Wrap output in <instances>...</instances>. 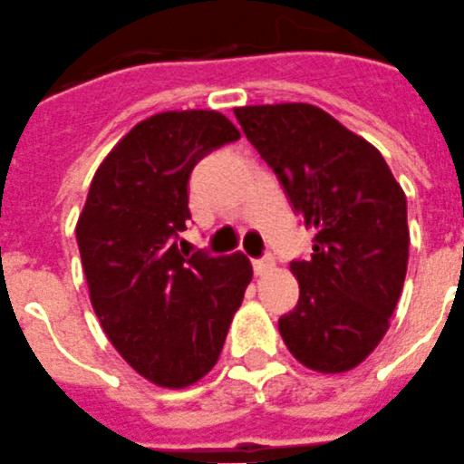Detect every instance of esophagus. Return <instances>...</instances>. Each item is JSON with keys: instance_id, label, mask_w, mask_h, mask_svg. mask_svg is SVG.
<instances>
[{"instance_id": "esophagus-1", "label": "esophagus", "mask_w": 464, "mask_h": 464, "mask_svg": "<svg viewBox=\"0 0 464 464\" xmlns=\"http://www.w3.org/2000/svg\"><path fill=\"white\" fill-rule=\"evenodd\" d=\"M272 267H274V260H272V258H258V260H254V272L258 274V276H263V274H267Z\"/></svg>"}]
</instances>
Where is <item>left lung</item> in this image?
Instances as JSON below:
<instances>
[{
  "label": "left lung",
  "mask_w": 464,
  "mask_h": 464,
  "mask_svg": "<svg viewBox=\"0 0 464 464\" xmlns=\"http://www.w3.org/2000/svg\"><path fill=\"white\" fill-rule=\"evenodd\" d=\"M246 140L274 169L305 228L292 260L299 304L278 331L301 365L340 374L383 340L408 269V208L381 151L313 103L236 108Z\"/></svg>",
  "instance_id": "8db88e82"
}]
</instances>
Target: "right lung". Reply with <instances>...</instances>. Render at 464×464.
Listing matches in <instances>:
<instances>
[{
  "mask_svg": "<svg viewBox=\"0 0 464 464\" xmlns=\"http://www.w3.org/2000/svg\"><path fill=\"white\" fill-rule=\"evenodd\" d=\"M240 138L218 111L142 120L103 159L76 222L99 324L120 356L160 388L208 374L254 269L245 254H183L195 165Z\"/></svg>",
  "mask_w": 464,
  "mask_h": 464,
  "instance_id": "1",
  "label": "right lung"
}]
</instances>
